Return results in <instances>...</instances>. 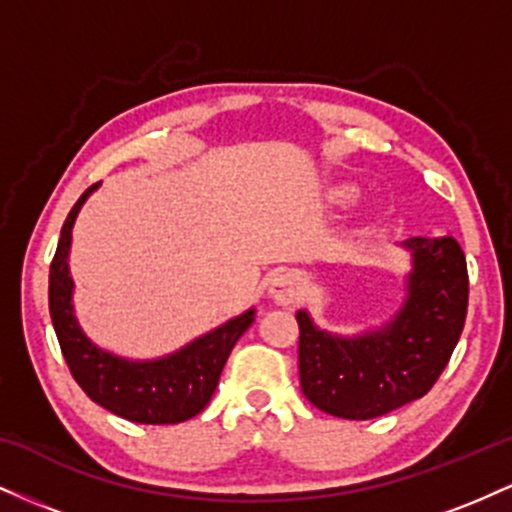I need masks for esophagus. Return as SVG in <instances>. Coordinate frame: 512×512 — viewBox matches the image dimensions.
Returning <instances> with one entry per match:
<instances>
[{"instance_id": "34e87169", "label": "esophagus", "mask_w": 512, "mask_h": 512, "mask_svg": "<svg viewBox=\"0 0 512 512\" xmlns=\"http://www.w3.org/2000/svg\"><path fill=\"white\" fill-rule=\"evenodd\" d=\"M303 296V279L298 272H291V269H281L276 272L272 279H269V298L276 305H296Z\"/></svg>"}]
</instances>
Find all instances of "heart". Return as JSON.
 Here are the masks:
<instances>
[{
  "mask_svg": "<svg viewBox=\"0 0 512 512\" xmlns=\"http://www.w3.org/2000/svg\"><path fill=\"white\" fill-rule=\"evenodd\" d=\"M358 190L354 185H337L330 190V199L337 204H351L356 199Z\"/></svg>",
  "mask_w": 512,
  "mask_h": 512,
  "instance_id": "obj_1",
  "label": "heart"
}]
</instances>
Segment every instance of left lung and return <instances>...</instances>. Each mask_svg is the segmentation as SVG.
Listing matches in <instances>:
<instances>
[{
	"mask_svg": "<svg viewBox=\"0 0 512 512\" xmlns=\"http://www.w3.org/2000/svg\"><path fill=\"white\" fill-rule=\"evenodd\" d=\"M399 248L411 269L404 301L383 325L337 334L317 327L308 310L296 313L303 395L325 414L366 421L424 397L457 346L469 296L460 243L414 236Z\"/></svg>",
	"mask_w": 512,
	"mask_h": 512,
	"instance_id": "left-lung-1",
	"label": "left lung"
}]
</instances>
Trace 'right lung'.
I'll return each instance as SVG.
<instances>
[{"label": "right lung", "instance_id": "right-lung-1", "mask_svg": "<svg viewBox=\"0 0 512 512\" xmlns=\"http://www.w3.org/2000/svg\"><path fill=\"white\" fill-rule=\"evenodd\" d=\"M98 185L88 187L69 211L50 264L48 296L57 342L76 383L103 409L134 424H180L209 404L231 349L255 322V308L158 358H125L98 346L76 320L74 279L69 272L74 221Z\"/></svg>", "mask_w": 512, "mask_h": 512}]
</instances>
